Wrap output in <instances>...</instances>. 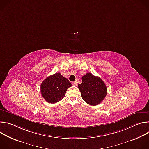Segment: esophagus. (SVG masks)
Instances as JSON below:
<instances>
[{
    "label": "esophagus",
    "mask_w": 149,
    "mask_h": 149,
    "mask_svg": "<svg viewBox=\"0 0 149 149\" xmlns=\"http://www.w3.org/2000/svg\"><path fill=\"white\" fill-rule=\"evenodd\" d=\"M72 86H77V81H74V82H72Z\"/></svg>",
    "instance_id": "esophagus-1"
}]
</instances>
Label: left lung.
Masks as SVG:
<instances>
[{"mask_svg":"<svg viewBox=\"0 0 149 149\" xmlns=\"http://www.w3.org/2000/svg\"><path fill=\"white\" fill-rule=\"evenodd\" d=\"M78 87L82 98L91 105H97L104 99L107 93V87L103 81L91 73H87L82 77V83Z\"/></svg>","mask_w":149,"mask_h":149,"instance_id":"left-lung-1","label":"left lung"}]
</instances>
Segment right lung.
<instances>
[{
	"label": "right lung",
	"mask_w": 149,
	"mask_h": 149,
	"mask_svg": "<svg viewBox=\"0 0 149 149\" xmlns=\"http://www.w3.org/2000/svg\"><path fill=\"white\" fill-rule=\"evenodd\" d=\"M71 86L69 80L58 72L44 80L40 85V92L46 101L54 104L65 97L67 89Z\"/></svg>",
	"instance_id": "right-lung-1"
}]
</instances>
